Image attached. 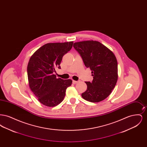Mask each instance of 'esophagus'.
<instances>
[{
	"label": "esophagus",
	"instance_id": "esophagus-1",
	"mask_svg": "<svg viewBox=\"0 0 147 147\" xmlns=\"http://www.w3.org/2000/svg\"><path fill=\"white\" fill-rule=\"evenodd\" d=\"M78 83V81H76V80H73V83L74 84H77Z\"/></svg>",
	"mask_w": 147,
	"mask_h": 147
}]
</instances>
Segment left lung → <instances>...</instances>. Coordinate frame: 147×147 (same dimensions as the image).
I'll return each instance as SVG.
<instances>
[{"label":"left lung","instance_id":"1","mask_svg":"<svg viewBox=\"0 0 147 147\" xmlns=\"http://www.w3.org/2000/svg\"><path fill=\"white\" fill-rule=\"evenodd\" d=\"M73 47L93 76L92 82H85L87 89L82 93V98L91 102L105 100L111 93L118 79L117 61L114 53L96 41L75 42Z\"/></svg>","mask_w":147,"mask_h":147}]
</instances>
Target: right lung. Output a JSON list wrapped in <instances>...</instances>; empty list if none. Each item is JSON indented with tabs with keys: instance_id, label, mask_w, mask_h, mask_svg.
Instances as JSON below:
<instances>
[{
	"instance_id": "right-lung-1",
	"label": "right lung",
	"mask_w": 147,
	"mask_h": 147,
	"mask_svg": "<svg viewBox=\"0 0 147 147\" xmlns=\"http://www.w3.org/2000/svg\"><path fill=\"white\" fill-rule=\"evenodd\" d=\"M73 42L49 43L37 49L28 62L27 72L31 90L43 105L54 107L64 99L71 79L57 78L53 73L60 69L63 56L72 48Z\"/></svg>"
}]
</instances>
